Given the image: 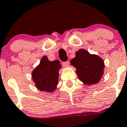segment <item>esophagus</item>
I'll list each match as a JSON object with an SVG mask.
<instances>
[{
    "mask_svg": "<svg viewBox=\"0 0 127 127\" xmlns=\"http://www.w3.org/2000/svg\"><path fill=\"white\" fill-rule=\"evenodd\" d=\"M63 65L64 67H67L69 65V61H66V62L63 63Z\"/></svg>",
    "mask_w": 127,
    "mask_h": 127,
    "instance_id": "34e87169",
    "label": "esophagus"
}]
</instances>
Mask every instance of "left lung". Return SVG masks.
I'll use <instances>...</instances> for the list:
<instances>
[{"instance_id":"obj_1","label":"left lung","mask_w":127,"mask_h":127,"mask_svg":"<svg viewBox=\"0 0 127 127\" xmlns=\"http://www.w3.org/2000/svg\"><path fill=\"white\" fill-rule=\"evenodd\" d=\"M71 61V64L76 69L79 80L87 85L96 84L104 74V63L100 56L90 54L85 49H79Z\"/></svg>"}]
</instances>
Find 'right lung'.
<instances>
[{
  "label": "right lung",
  "instance_id": "right-lung-1",
  "mask_svg": "<svg viewBox=\"0 0 127 127\" xmlns=\"http://www.w3.org/2000/svg\"><path fill=\"white\" fill-rule=\"evenodd\" d=\"M61 68L60 61H49L47 56H43L39 64L32 71V79L35 87L42 92L53 93L58 84Z\"/></svg>",
  "mask_w": 127,
  "mask_h": 127
}]
</instances>
